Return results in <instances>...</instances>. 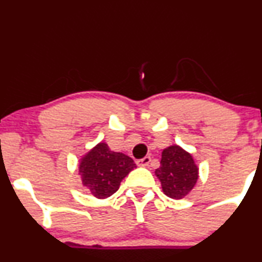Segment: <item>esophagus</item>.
<instances>
[{"mask_svg": "<svg viewBox=\"0 0 262 262\" xmlns=\"http://www.w3.org/2000/svg\"><path fill=\"white\" fill-rule=\"evenodd\" d=\"M150 161H151V157L150 156H145V157H143V159L137 160V165L139 167H146V166H149Z\"/></svg>", "mask_w": 262, "mask_h": 262, "instance_id": "34e87169", "label": "esophagus"}]
</instances>
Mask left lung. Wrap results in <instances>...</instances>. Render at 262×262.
Masks as SVG:
<instances>
[{"label":"left lung","mask_w":262,"mask_h":262,"mask_svg":"<svg viewBox=\"0 0 262 262\" xmlns=\"http://www.w3.org/2000/svg\"><path fill=\"white\" fill-rule=\"evenodd\" d=\"M161 166L155 171L162 190L172 199H182L194 188L199 177V169L193 157L178 145L162 151Z\"/></svg>","instance_id":"8db88e82"}]
</instances>
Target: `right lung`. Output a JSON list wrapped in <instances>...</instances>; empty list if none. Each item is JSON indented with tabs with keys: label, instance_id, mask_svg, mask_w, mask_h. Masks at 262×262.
<instances>
[{
	"label": "right lung",
	"instance_id": "obj_1",
	"mask_svg": "<svg viewBox=\"0 0 262 262\" xmlns=\"http://www.w3.org/2000/svg\"><path fill=\"white\" fill-rule=\"evenodd\" d=\"M134 168L137 165L133 159L100 143L81 159L79 173L91 194L97 199H105L118 190L122 179Z\"/></svg>",
	"mask_w": 262,
	"mask_h": 262
}]
</instances>
